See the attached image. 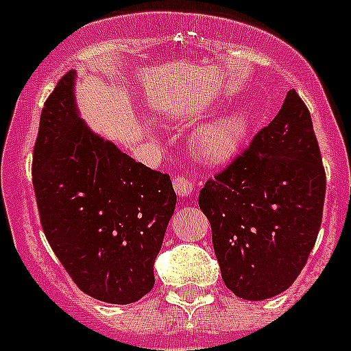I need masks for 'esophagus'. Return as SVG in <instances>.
<instances>
[{
  "label": "esophagus",
  "instance_id": "esophagus-1",
  "mask_svg": "<svg viewBox=\"0 0 351 351\" xmlns=\"http://www.w3.org/2000/svg\"><path fill=\"white\" fill-rule=\"evenodd\" d=\"M173 190H176V193H178L179 197H188L193 193V182L190 181L188 178H182V176H178V178L173 179Z\"/></svg>",
  "mask_w": 351,
  "mask_h": 351
}]
</instances>
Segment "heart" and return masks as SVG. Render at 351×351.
<instances>
[{"label":"heart","instance_id":"heart-1","mask_svg":"<svg viewBox=\"0 0 351 351\" xmlns=\"http://www.w3.org/2000/svg\"><path fill=\"white\" fill-rule=\"evenodd\" d=\"M248 133V113L241 108L227 110L200 124L191 134V151L197 160L221 165L234 158Z\"/></svg>","mask_w":351,"mask_h":351}]
</instances>
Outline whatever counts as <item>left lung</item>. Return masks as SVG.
I'll return each instance as SVG.
<instances>
[{"label": "left lung", "mask_w": 351, "mask_h": 351, "mask_svg": "<svg viewBox=\"0 0 351 351\" xmlns=\"http://www.w3.org/2000/svg\"><path fill=\"white\" fill-rule=\"evenodd\" d=\"M325 170L311 113L289 90L248 149L200 190L221 278L243 300H266L300 275L322 226Z\"/></svg>", "instance_id": "8db88e82"}]
</instances>
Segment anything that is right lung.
I'll list each match as a JSON object with an SVG mask.
<instances>
[{"label":"right lung","instance_id":"obj_1","mask_svg":"<svg viewBox=\"0 0 351 351\" xmlns=\"http://www.w3.org/2000/svg\"><path fill=\"white\" fill-rule=\"evenodd\" d=\"M74 82L71 71L47 97L33 149L42 229L83 293L133 304L154 286V261L178 197L167 173L90 130Z\"/></svg>","mask_w":351,"mask_h":351}]
</instances>
